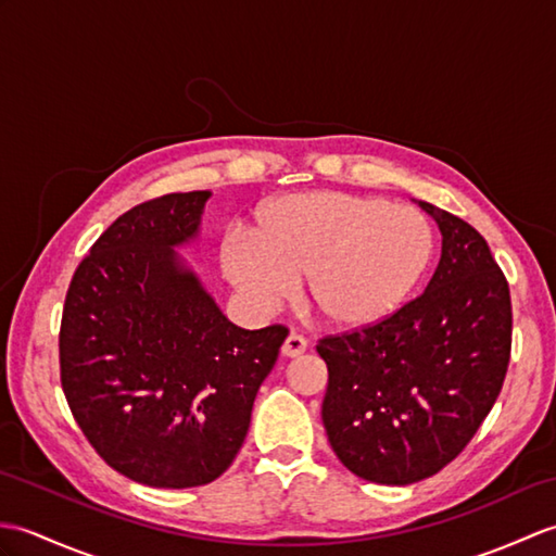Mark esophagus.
<instances>
[{"mask_svg":"<svg viewBox=\"0 0 556 556\" xmlns=\"http://www.w3.org/2000/svg\"><path fill=\"white\" fill-rule=\"evenodd\" d=\"M305 351H307V341L301 337V333H293V331L289 333L287 341H283V345H281L283 357H299Z\"/></svg>","mask_w":556,"mask_h":556,"instance_id":"1","label":"esophagus"}]
</instances>
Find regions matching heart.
<instances>
[{
	"label": "heart",
	"mask_w": 556,
	"mask_h": 556,
	"mask_svg": "<svg viewBox=\"0 0 556 556\" xmlns=\"http://www.w3.org/2000/svg\"><path fill=\"white\" fill-rule=\"evenodd\" d=\"M433 255V229L417 208L345 191L291 193L255 215L253 239L219 249L225 277L257 313L303 279L307 305L337 329L389 317Z\"/></svg>",
	"instance_id": "heart-1"
}]
</instances>
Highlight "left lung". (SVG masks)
I'll return each mask as SVG.
<instances>
[{
    "mask_svg": "<svg viewBox=\"0 0 556 556\" xmlns=\"http://www.w3.org/2000/svg\"><path fill=\"white\" fill-rule=\"evenodd\" d=\"M417 203L443 237L429 287L379 325L317 343L333 453L383 485L429 479L462 453L495 405L511 351L509 287L485 239Z\"/></svg>",
    "mask_w": 556,
    "mask_h": 556,
    "instance_id": "8db88e82",
    "label": "left lung"
}]
</instances>
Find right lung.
Here are the masks:
<instances>
[{"label": "right lung", "mask_w": 556, "mask_h": 556, "mask_svg": "<svg viewBox=\"0 0 556 556\" xmlns=\"http://www.w3.org/2000/svg\"><path fill=\"white\" fill-rule=\"evenodd\" d=\"M211 191L135 205L75 269L63 305L61 386L101 459L151 488L229 469L283 327L241 329L177 251L199 239Z\"/></svg>", "instance_id": "obj_1"}]
</instances>
